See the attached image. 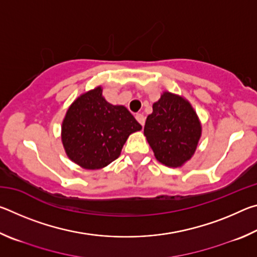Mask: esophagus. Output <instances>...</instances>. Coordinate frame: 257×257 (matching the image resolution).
Returning <instances> with one entry per match:
<instances>
[{
	"label": "esophagus",
	"mask_w": 257,
	"mask_h": 257,
	"mask_svg": "<svg viewBox=\"0 0 257 257\" xmlns=\"http://www.w3.org/2000/svg\"><path fill=\"white\" fill-rule=\"evenodd\" d=\"M136 119L139 123H141L142 125L145 124V116L142 114V113H138V114H136Z\"/></svg>",
	"instance_id": "1"
}]
</instances>
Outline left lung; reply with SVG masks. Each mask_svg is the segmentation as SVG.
Returning <instances> with one entry per match:
<instances>
[{
	"label": "left lung",
	"mask_w": 257,
	"mask_h": 257,
	"mask_svg": "<svg viewBox=\"0 0 257 257\" xmlns=\"http://www.w3.org/2000/svg\"><path fill=\"white\" fill-rule=\"evenodd\" d=\"M201 133V123L190 104L169 92L153 104L144 127L155 158L172 168L180 167L193 156Z\"/></svg>",
	"instance_id": "1"
}]
</instances>
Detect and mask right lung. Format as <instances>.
Segmentation results:
<instances>
[{"instance_id":"obj_1","label":"right lung","mask_w":257,"mask_h":257,"mask_svg":"<svg viewBox=\"0 0 257 257\" xmlns=\"http://www.w3.org/2000/svg\"><path fill=\"white\" fill-rule=\"evenodd\" d=\"M142 129L122 105H112L97 87L78 97L62 123L69 159L84 169H101L119 158L130 134Z\"/></svg>"}]
</instances>
